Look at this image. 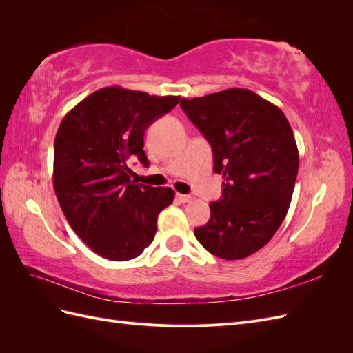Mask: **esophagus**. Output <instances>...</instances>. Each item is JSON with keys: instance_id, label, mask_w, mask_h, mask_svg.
Instances as JSON below:
<instances>
[{"instance_id": "34e87169", "label": "esophagus", "mask_w": 353, "mask_h": 353, "mask_svg": "<svg viewBox=\"0 0 353 353\" xmlns=\"http://www.w3.org/2000/svg\"><path fill=\"white\" fill-rule=\"evenodd\" d=\"M176 199L181 201V203H188V201H191V200H193V197H191V196H187V194H176Z\"/></svg>"}]
</instances>
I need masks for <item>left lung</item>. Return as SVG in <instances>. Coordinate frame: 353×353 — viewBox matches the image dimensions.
I'll use <instances>...</instances> for the list:
<instances>
[{
    "mask_svg": "<svg viewBox=\"0 0 353 353\" xmlns=\"http://www.w3.org/2000/svg\"><path fill=\"white\" fill-rule=\"evenodd\" d=\"M179 104L212 145L213 170L225 181L196 239L221 259L248 258L274 237L290 206L299 169L292 126L280 108L244 88Z\"/></svg>",
    "mask_w": 353,
    "mask_h": 353,
    "instance_id": "8db88e82",
    "label": "left lung"
}]
</instances>
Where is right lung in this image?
Instances as JSON below:
<instances>
[{"instance_id": "1", "label": "right lung", "mask_w": 353, "mask_h": 353, "mask_svg": "<svg viewBox=\"0 0 353 353\" xmlns=\"http://www.w3.org/2000/svg\"><path fill=\"white\" fill-rule=\"evenodd\" d=\"M178 95L105 87L63 117L54 140L52 185L78 237L110 261H130L150 245L157 216L174 201L169 187L137 184L128 166H144V132L178 104Z\"/></svg>"}]
</instances>
